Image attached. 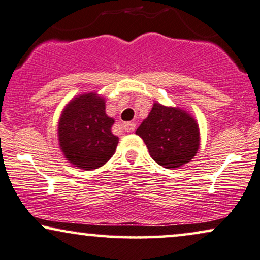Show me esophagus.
Segmentation results:
<instances>
[{
  "label": "esophagus",
  "instance_id": "obj_1",
  "mask_svg": "<svg viewBox=\"0 0 260 260\" xmlns=\"http://www.w3.org/2000/svg\"><path fill=\"white\" fill-rule=\"evenodd\" d=\"M123 129L126 132H132V131L136 129V123L134 122H124L123 123Z\"/></svg>",
  "mask_w": 260,
  "mask_h": 260
}]
</instances>
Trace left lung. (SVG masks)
Instances as JSON below:
<instances>
[{
    "label": "left lung",
    "instance_id": "left-lung-1",
    "mask_svg": "<svg viewBox=\"0 0 260 260\" xmlns=\"http://www.w3.org/2000/svg\"><path fill=\"white\" fill-rule=\"evenodd\" d=\"M150 156L164 168L174 169L190 162L200 145L199 127L194 117L180 109L153 103L149 116L136 131Z\"/></svg>",
    "mask_w": 260,
    "mask_h": 260
}]
</instances>
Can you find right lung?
<instances>
[{"label": "right lung", "mask_w": 260, "mask_h": 260, "mask_svg": "<svg viewBox=\"0 0 260 260\" xmlns=\"http://www.w3.org/2000/svg\"><path fill=\"white\" fill-rule=\"evenodd\" d=\"M114 119L106 113V100L94 92L75 97L58 121V143L68 162L92 170L104 166L115 153L119 138L111 132Z\"/></svg>", "instance_id": "add662e5"}]
</instances>
